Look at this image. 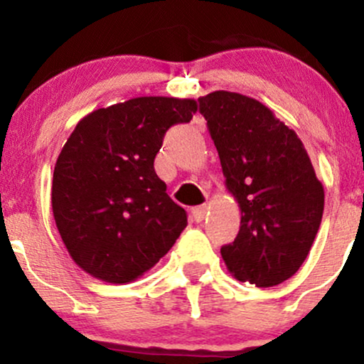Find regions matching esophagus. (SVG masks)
I'll use <instances>...</instances> for the list:
<instances>
[{"instance_id":"obj_1","label":"esophagus","mask_w":364,"mask_h":364,"mask_svg":"<svg viewBox=\"0 0 364 364\" xmlns=\"http://www.w3.org/2000/svg\"><path fill=\"white\" fill-rule=\"evenodd\" d=\"M191 215H193V219L196 220V223H202L207 215V205H198V207L191 208Z\"/></svg>"}]
</instances>
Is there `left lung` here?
Here are the masks:
<instances>
[{
	"label": "left lung",
	"instance_id": "left-lung-1",
	"mask_svg": "<svg viewBox=\"0 0 364 364\" xmlns=\"http://www.w3.org/2000/svg\"><path fill=\"white\" fill-rule=\"evenodd\" d=\"M198 102L241 210L240 232L220 255L237 281L277 286L310 253L323 215V186L294 129L257 99L215 90Z\"/></svg>",
	"mask_w": 364,
	"mask_h": 364
}]
</instances>
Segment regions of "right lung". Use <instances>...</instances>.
Instances as JSON below:
<instances>
[{
  "mask_svg": "<svg viewBox=\"0 0 364 364\" xmlns=\"http://www.w3.org/2000/svg\"><path fill=\"white\" fill-rule=\"evenodd\" d=\"M195 112L193 99H129L87 114L66 140L54 166L53 215L70 257L92 277L135 281L186 228L154 159L166 132Z\"/></svg>",
  "mask_w": 364,
  "mask_h": 364,
  "instance_id": "add662e5",
  "label": "right lung"
}]
</instances>
